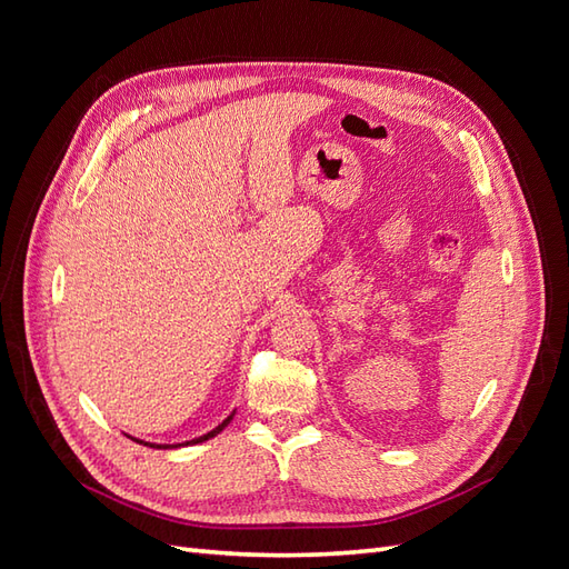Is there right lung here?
Masks as SVG:
<instances>
[{
  "label": "right lung",
  "mask_w": 569,
  "mask_h": 569,
  "mask_svg": "<svg viewBox=\"0 0 569 569\" xmlns=\"http://www.w3.org/2000/svg\"><path fill=\"white\" fill-rule=\"evenodd\" d=\"M234 418V410L230 412V416L226 418V420H222L218 427H213L211 429V432H206V435H201V437H197V439H192V441H184V443H151V441H142V439H134V437H130L132 441H137V443H144V446H151V449H180V446H192V443H201V441H209V439H213L216 435H220L222 432V429H226L228 425H230V420Z\"/></svg>",
  "instance_id": "1"
}]
</instances>
